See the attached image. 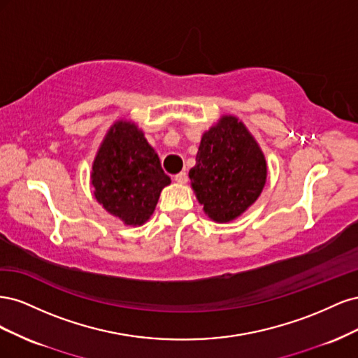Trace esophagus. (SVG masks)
Returning <instances> with one entry per match:
<instances>
[{"mask_svg": "<svg viewBox=\"0 0 358 358\" xmlns=\"http://www.w3.org/2000/svg\"><path fill=\"white\" fill-rule=\"evenodd\" d=\"M175 180H176L178 183H187L188 175H187L185 171H180V173H178V175L175 176Z\"/></svg>", "mask_w": 358, "mask_h": 358, "instance_id": "obj_1", "label": "esophagus"}]
</instances>
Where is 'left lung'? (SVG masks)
<instances>
[{
	"mask_svg": "<svg viewBox=\"0 0 358 358\" xmlns=\"http://www.w3.org/2000/svg\"><path fill=\"white\" fill-rule=\"evenodd\" d=\"M189 179L204 213L218 224L231 222L262 194L267 162L241 119L222 115L203 133Z\"/></svg>",
	"mask_w": 358,
	"mask_h": 358,
	"instance_id": "1",
	"label": "left lung"
}]
</instances>
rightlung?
I'll use <instances>...</instances> for the list:
<instances>
[{"instance_id": "right-lung-1", "label": "right lung", "mask_w": 358, "mask_h": 358, "mask_svg": "<svg viewBox=\"0 0 358 358\" xmlns=\"http://www.w3.org/2000/svg\"><path fill=\"white\" fill-rule=\"evenodd\" d=\"M170 178L145 133L128 119H117L96 150L91 171L94 197L125 225H143L154 213Z\"/></svg>"}]
</instances>
